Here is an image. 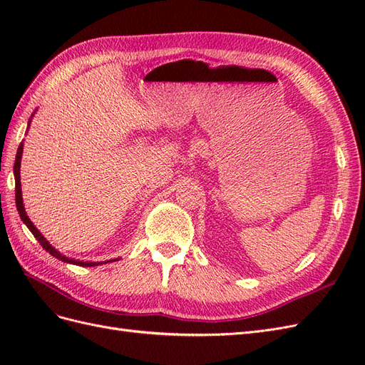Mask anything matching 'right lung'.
Returning <instances> with one entry per match:
<instances>
[{"label": "right lung", "instance_id": "add662e5", "mask_svg": "<svg viewBox=\"0 0 365 365\" xmlns=\"http://www.w3.org/2000/svg\"><path fill=\"white\" fill-rule=\"evenodd\" d=\"M30 118H31V117H30ZM29 126H30V121H29ZM23 149H24V145H23V143H21L19 148H18V152H16L15 165H14V175H15V201H16V208H18L21 219H23V222L29 227V230L31 231L33 236H35V237L38 239L41 247H42L43 250H46V251H48V252L51 254V256H54L56 259H59V260H62V262H67V263L79 264V267H97V264H102L103 262H82V260H74V259H70V257H67V256H62V254H61L58 250H54V248L50 245V242L41 235V231H39L35 225H33V222L29 219V216H27V213H26V208H24V204H23V192H21V175H19L21 172H19V169H21V157H23ZM109 262H111V260H109ZM105 263H106V262H105Z\"/></svg>", "mask_w": 365, "mask_h": 365}]
</instances>
